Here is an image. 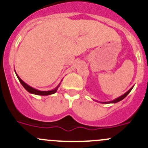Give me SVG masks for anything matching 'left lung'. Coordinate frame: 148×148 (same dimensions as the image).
Masks as SVG:
<instances>
[{
    "label": "left lung",
    "mask_w": 148,
    "mask_h": 148,
    "mask_svg": "<svg viewBox=\"0 0 148 148\" xmlns=\"http://www.w3.org/2000/svg\"><path fill=\"white\" fill-rule=\"evenodd\" d=\"M132 88H133V86H132V88H130V89H129V90H128L127 92H126V93H125L123 95H122V96H120V97H117V99H114V100L110 101V102H102V103H104V104H107V103H117V102H120V101L122 100V99H125V98L127 96L128 94H129L130 92H131V90H132Z\"/></svg>",
    "instance_id": "obj_1"
}]
</instances>
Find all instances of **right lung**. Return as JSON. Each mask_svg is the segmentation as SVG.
<instances>
[{
	"label": "right lung",
	"instance_id": "1",
	"mask_svg": "<svg viewBox=\"0 0 148 148\" xmlns=\"http://www.w3.org/2000/svg\"><path fill=\"white\" fill-rule=\"evenodd\" d=\"M16 76H17L19 82H20L21 84H22V86H23V87H24L25 89H26L28 92H30L31 94H34V95H42V96H45V95H53V94L56 93V91H57V89H58V88H59V85H60V84H59L58 85V86H56V87L54 89H53V90H51V91H40V90H38V89H34V88L31 87V86H30L29 85L25 83L23 81V80H21V79L20 77L18 76V74H16Z\"/></svg>",
	"mask_w": 148,
	"mask_h": 148
}]
</instances>
